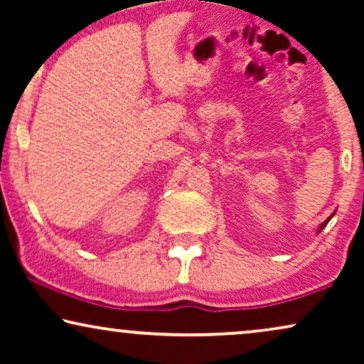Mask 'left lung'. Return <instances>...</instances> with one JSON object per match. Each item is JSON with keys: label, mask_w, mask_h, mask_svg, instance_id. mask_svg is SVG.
Masks as SVG:
<instances>
[{"label": "left lung", "mask_w": 364, "mask_h": 364, "mask_svg": "<svg viewBox=\"0 0 364 364\" xmlns=\"http://www.w3.org/2000/svg\"><path fill=\"white\" fill-rule=\"evenodd\" d=\"M331 217H333V215H331ZM331 217H330V218H331ZM330 218H328V220H326V222H323V225H321V228H320V230H323V228H325V225H326V223H328V222H330Z\"/></svg>", "instance_id": "8db88e82"}]
</instances>
